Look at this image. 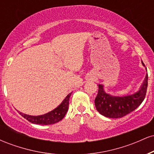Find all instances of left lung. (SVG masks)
Here are the masks:
<instances>
[{
  "mask_svg": "<svg viewBox=\"0 0 154 154\" xmlns=\"http://www.w3.org/2000/svg\"><path fill=\"white\" fill-rule=\"evenodd\" d=\"M143 66L145 64L142 62ZM148 74L140 89L135 94L123 97H114L106 93L103 85H98V93L95 99L97 111L109 118H122L135 110L143 101L148 87Z\"/></svg>",
  "mask_w": 154,
  "mask_h": 154,
  "instance_id": "obj_1",
  "label": "left lung"
}]
</instances>
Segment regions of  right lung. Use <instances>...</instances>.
I'll list each match as a JSON object with an SVG mask.
<instances>
[{
    "label": "right lung",
    "mask_w": 154,
    "mask_h": 154,
    "mask_svg": "<svg viewBox=\"0 0 154 154\" xmlns=\"http://www.w3.org/2000/svg\"><path fill=\"white\" fill-rule=\"evenodd\" d=\"M71 93H69L66 97L63 102L54 110L51 111V112L47 113V114H43L40 116H30L27 114H24L22 112H19V114L22 115L24 119L29 122L33 124H37V125H53V124L59 122L66 115L69 108V97Z\"/></svg>",
    "instance_id": "obj_1"
}]
</instances>
